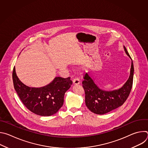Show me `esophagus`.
Listing matches in <instances>:
<instances>
[{
	"instance_id": "obj_1",
	"label": "esophagus",
	"mask_w": 148,
	"mask_h": 148,
	"mask_svg": "<svg viewBox=\"0 0 148 148\" xmlns=\"http://www.w3.org/2000/svg\"><path fill=\"white\" fill-rule=\"evenodd\" d=\"M73 83L74 85H78V84H80V80L78 78H75L73 79Z\"/></svg>"
}]
</instances>
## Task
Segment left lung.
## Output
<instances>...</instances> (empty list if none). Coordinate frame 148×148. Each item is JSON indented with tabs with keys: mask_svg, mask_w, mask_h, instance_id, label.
<instances>
[{
	"mask_svg": "<svg viewBox=\"0 0 148 148\" xmlns=\"http://www.w3.org/2000/svg\"><path fill=\"white\" fill-rule=\"evenodd\" d=\"M123 49L126 54L132 60L125 46ZM134 72V64L132 60L129 78L121 88L113 91H105L100 89L93 79L86 73L84 77V79L82 84L85 91L86 105L89 110L94 114L102 115L121 107L131 92Z\"/></svg>",
	"mask_w": 148,
	"mask_h": 148,
	"instance_id": "left-lung-1",
	"label": "left lung"
}]
</instances>
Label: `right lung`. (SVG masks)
<instances>
[{
    "instance_id": "obj_1",
    "label": "right lung",
    "mask_w": 148,
    "mask_h": 148,
    "mask_svg": "<svg viewBox=\"0 0 148 148\" xmlns=\"http://www.w3.org/2000/svg\"><path fill=\"white\" fill-rule=\"evenodd\" d=\"M12 77L14 88L25 107L33 113L44 116L53 115L61 108L64 94L73 84L70 77H58L44 87H30L18 79L14 67Z\"/></svg>"
}]
</instances>
